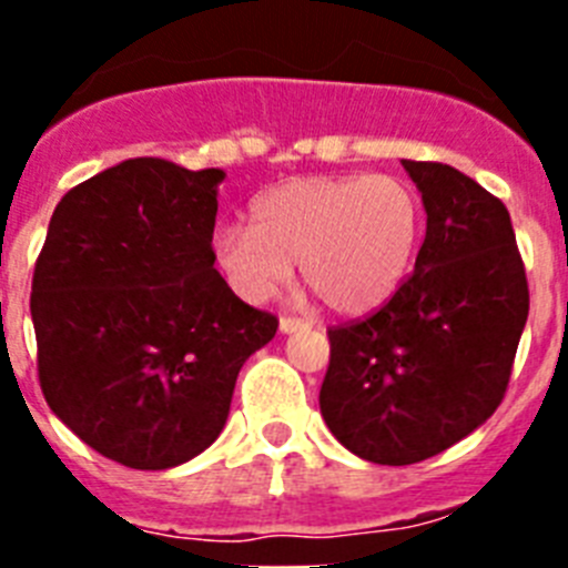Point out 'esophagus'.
I'll return each instance as SVG.
<instances>
[{
	"mask_svg": "<svg viewBox=\"0 0 568 568\" xmlns=\"http://www.w3.org/2000/svg\"><path fill=\"white\" fill-rule=\"evenodd\" d=\"M304 327H310L307 321L287 318V315H284V318L278 321V333H281V335H290V333H295V329H304Z\"/></svg>",
	"mask_w": 568,
	"mask_h": 568,
	"instance_id": "obj_1",
	"label": "esophagus"
}]
</instances>
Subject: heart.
Returning <instances> with one entry per match:
<instances>
[{"mask_svg":"<svg viewBox=\"0 0 568 568\" xmlns=\"http://www.w3.org/2000/svg\"><path fill=\"white\" fill-rule=\"evenodd\" d=\"M424 230L420 199L395 175H298L261 193L253 224L224 222L213 258L250 304L273 298L293 275L333 313L358 318L398 293Z\"/></svg>","mask_w":568,"mask_h":568,"instance_id":"1","label":"heart"}]
</instances>
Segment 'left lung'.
I'll use <instances>...</instances> for the list:
<instances>
[{"mask_svg": "<svg viewBox=\"0 0 568 568\" xmlns=\"http://www.w3.org/2000/svg\"><path fill=\"white\" fill-rule=\"evenodd\" d=\"M426 210L413 275L369 318L329 329L321 415L353 455L406 466L486 424L529 315L509 210L438 162H400Z\"/></svg>", "mask_w": 568, "mask_h": 568, "instance_id": "left-lung-1", "label": "left lung"}]
</instances>
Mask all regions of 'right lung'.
I'll list each match as a JSON object with an SVG mask.
<instances>
[{"instance_id":"obj_1","label":"right lung","mask_w":568,"mask_h":568,"mask_svg":"<svg viewBox=\"0 0 568 568\" xmlns=\"http://www.w3.org/2000/svg\"><path fill=\"white\" fill-rule=\"evenodd\" d=\"M224 175L128 159L64 193L48 224L30 293L44 400L130 469L202 455L278 329L213 270Z\"/></svg>"}]
</instances>
